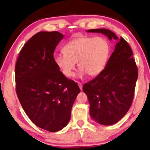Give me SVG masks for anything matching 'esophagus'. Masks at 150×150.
I'll use <instances>...</instances> for the list:
<instances>
[{"label": "esophagus", "mask_w": 150, "mask_h": 150, "mask_svg": "<svg viewBox=\"0 0 150 150\" xmlns=\"http://www.w3.org/2000/svg\"><path fill=\"white\" fill-rule=\"evenodd\" d=\"M77 84H78L79 87V88H80L81 91H82V87H83V85H82V83H80V82H77Z\"/></svg>", "instance_id": "34e87169"}]
</instances>
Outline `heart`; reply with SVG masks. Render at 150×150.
<instances>
[{
  "instance_id": "obj_1",
  "label": "heart",
  "mask_w": 150,
  "mask_h": 150,
  "mask_svg": "<svg viewBox=\"0 0 150 150\" xmlns=\"http://www.w3.org/2000/svg\"><path fill=\"white\" fill-rule=\"evenodd\" d=\"M64 54L54 57L55 64L64 76L71 77L77 63V76L95 77L105 69L110 54V45L101 37L79 36L69 42L63 48Z\"/></svg>"
}]
</instances>
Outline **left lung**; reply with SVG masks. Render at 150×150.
<instances>
[{
	"mask_svg": "<svg viewBox=\"0 0 150 150\" xmlns=\"http://www.w3.org/2000/svg\"><path fill=\"white\" fill-rule=\"evenodd\" d=\"M115 40V51L105 68L93 80L83 86L90 103V115L99 124L110 125L121 120L132 102L138 69L128 43L105 29H90Z\"/></svg>",
	"mask_w": 150,
	"mask_h": 150,
	"instance_id": "obj_1",
	"label": "left lung"
}]
</instances>
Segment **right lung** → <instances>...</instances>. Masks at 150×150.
<instances>
[{"label":"right lung","mask_w":150,"mask_h":150,"mask_svg":"<svg viewBox=\"0 0 150 150\" xmlns=\"http://www.w3.org/2000/svg\"><path fill=\"white\" fill-rule=\"evenodd\" d=\"M64 38L57 31H41L27 42L16 64V93L31 121L42 129L57 132L71 119L80 93L77 83L67 79L55 64L57 45Z\"/></svg>","instance_id":"add662e5"}]
</instances>
